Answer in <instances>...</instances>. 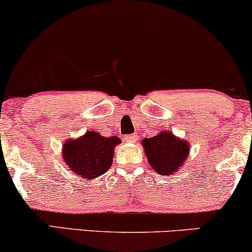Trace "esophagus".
Instances as JSON below:
<instances>
[{"label": "esophagus", "instance_id": "1", "mask_svg": "<svg viewBox=\"0 0 252 252\" xmlns=\"http://www.w3.org/2000/svg\"><path fill=\"white\" fill-rule=\"evenodd\" d=\"M124 139H126V142H128V143H135L137 137H136V135H129V136H126Z\"/></svg>", "mask_w": 252, "mask_h": 252}]
</instances>
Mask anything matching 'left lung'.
Instances as JSON below:
<instances>
[{"mask_svg":"<svg viewBox=\"0 0 252 252\" xmlns=\"http://www.w3.org/2000/svg\"><path fill=\"white\" fill-rule=\"evenodd\" d=\"M150 165L160 176H172L186 161L189 154L187 141L178 138L170 131H161L142 141Z\"/></svg>","mask_w":252,"mask_h":252,"instance_id":"8db88e82","label":"left lung"}]
</instances>
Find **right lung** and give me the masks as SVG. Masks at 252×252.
<instances>
[{"mask_svg":"<svg viewBox=\"0 0 252 252\" xmlns=\"http://www.w3.org/2000/svg\"><path fill=\"white\" fill-rule=\"evenodd\" d=\"M121 139L116 136L104 137L96 131H87L63 145V159L69 170L84 180L102 176L113 164L114 149Z\"/></svg>","mask_w":252,"mask_h":252,"instance_id":"1","label":"right lung"}]
</instances>
